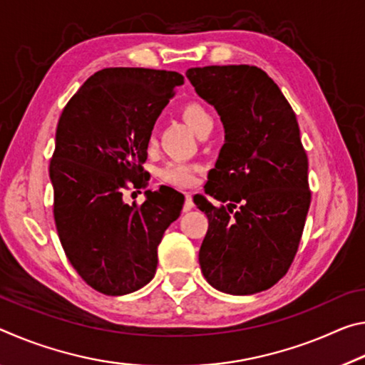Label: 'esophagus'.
Returning a JSON list of instances; mask_svg holds the SVG:
<instances>
[{"label":"esophagus","instance_id":"34e87169","mask_svg":"<svg viewBox=\"0 0 365 365\" xmlns=\"http://www.w3.org/2000/svg\"><path fill=\"white\" fill-rule=\"evenodd\" d=\"M195 207L193 205V200H191V195L190 193H185V205H183V212H188L191 209Z\"/></svg>","mask_w":365,"mask_h":365}]
</instances>
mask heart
Returning <instances> with one entry per match:
<instances>
[{
    "instance_id": "1",
    "label": "heart",
    "mask_w": 365,
    "mask_h": 365,
    "mask_svg": "<svg viewBox=\"0 0 365 365\" xmlns=\"http://www.w3.org/2000/svg\"><path fill=\"white\" fill-rule=\"evenodd\" d=\"M180 114L183 117V120L187 122L197 135L205 132L206 128L214 125V119L211 113H209L202 104L196 101H190L187 104H183L180 109ZM160 177H163L165 182L178 185V187H188V185L195 182V169L191 168V165L183 164V163H170L160 170Z\"/></svg>"
}]
</instances>
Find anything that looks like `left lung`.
Listing matches in <instances>:
<instances>
[{
  "label": "left lung",
  "mask_w": 365,
  "mask_h": 365,
  "mask_svg": "<svg viewBox=\"0 0 365 365\" xmlns=\"http://www.w3.org/2000/svg\"><path fill=\"white\" fill-rule=\"evenodd\" d=\"M197 96L215 108L225 141L196 195L209 227L200 265L209 285L228 294L274 287L292 265L311 205L307 156L296 115L277 83L255 66L187 71Z\"/></svg>",
  "instance_id": "1"
}]
</instances>
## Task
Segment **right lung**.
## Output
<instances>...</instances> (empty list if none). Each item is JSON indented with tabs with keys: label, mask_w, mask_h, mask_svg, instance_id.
Returning a JSON list of instances; mask_svg holds the SVG:
<instances>
[{
	"label": "right lung",
	"mask_w": 365,
	"mask_h": 365,
	"mask_svg": "<svg viewBox=\"0 0 365 365\" xmlns=\"http://www.w3.org/2000/svg\"><path fill=\"white\" fill-rule=\"evenodd\" d=\"M183 76L143 67L93 73L59 117L49 164L54 220L64 252L96 292L122 296L153 280L158 246L178 219L183 196L170 187L128 205L125 182L146 177L143 164L159 114Z\"/></svg>",
	"instance_id": "add662e5"
}]
</instances>
